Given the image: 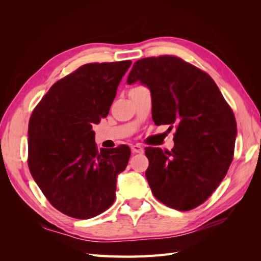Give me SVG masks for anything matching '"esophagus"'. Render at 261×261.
I'll return each instance as SVG.
<instances>
[{
    "mask_svg": "<svg viewBox=\"0 0 261 261\" xmlns=\"http://www.w3.org/2000/svg\"><path fill=\"white\" fill-rule=\"evenodd\" d=\"M130 149H132V151H133V153H143L144 152V148L141 147L140 145H133L132 147H130Z\"/></svg>",
    "mask_w": 261,
    "mask_h": 261,
    "instance_id": "1",
    "label": "esophagus"
}]
</instances>
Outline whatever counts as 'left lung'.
<instances>
[{
    "label": "left lung",
    "mask_w": 261,
    "mask_h": 261,
    "mask_svg": "<svg viewBox=\"0 0 261 261\" xmlns=\"http://www.w3.org/2000/svg\"><path fill=\"white\" fill-rule=\"evenodd\" d=\"M147 86L155 125L176 124L171 151L146 149V178L155 198L179 211L206 201L233 160L236 121L217 84L179 58L162 55L134 64L127 84Z\"/></svg>",
    "instance_id": "obj_1"
}]
</instances>
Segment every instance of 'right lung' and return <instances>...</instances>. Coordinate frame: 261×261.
<instances>
[{
    "label": "right lung",
    "mask_w": 261,
    "mask_h": 261,
    "mask_svg": "<svg viewBox=\"0 0 261 261\" xmlns=\"http://www.w3.org/2000/svg\"><path fill=\"white\" fill-rule=\"evenodd\" d=\"M130 61L90 63L55 83L39 102L28 125L31 175L54 208L90 219L115 200L117 175L129 147L97 149L92 125L107 117Z\"/></svg>",
    "instance_id": "add662e5"
}]
</instances>
